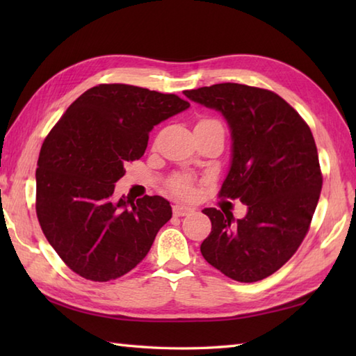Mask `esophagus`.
Wrapping results in <instances>:
<instances>
[{"instance_id":"obj_1","label":"esophagus","mask_w":356,"mask_h":356,"mask_svg":"<svg viewBox=\"0 0 356 356\" xmlns=\"http://www.w3.org/2000/svg\"><path fill=\"white\" fill-rule=\"evenodd\" d=\"M193 213V208L191 207H185V205H174L172 207V214L176 217H182Z\"/></svg>"}]
</instances>
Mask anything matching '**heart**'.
<instances>
[{
    "mask_svg": "<svg viewBox=\"0 0 356 356\" xmlns=\"http://www.w3.org/2000/svg\"><path fill=\"white\" fill-rule=\"evenodd\" d=\"M205 122H216V120H202L199 124H205ZM172 190L176 194L182 195V197H190L193 194V185L186 177H177L172 182Z\"/></svg>",
    "mask_w": 356,
    "mask_h": 356,
    "instance_id": "obj_1",
    "label": "heart"
}]
</instances>
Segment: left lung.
Returning <instances> with one entry per match:
<instances>
[{
    "label": "left lung",
    "instance_id": "1",
    "mask_svg": "<svg viewBox=\"0 0 356 356\" xmlns=\"http://www.w3.org/2000/svg\"><path fill=\"white\" fill-rule=\"evenodd\" d=\"M184 95L225 118L232 143L220 195L248 207L243 218L203 209L211 234L200 252L226 277L259 282L295 254L318 203L323 177L311 128L269 90L223 82Z\"/></svg>",
    "mask_w": 356,
    "mask_h": 356
}]
</instances>
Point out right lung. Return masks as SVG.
Instances as JSON below:
<instances>
[{
	"label": "right lung",
	"instance_id": "add662e5",
	"mask_svg": "<svg viewBox=\"0 0 356 356\" xmlns=\"http://www.w3.org/2000/svg\"><path fill=\"white\" fill-rule=\"evenodd\" d=\"M190 108L176 95L101 84L82 93L45 138L36 216L51 248L78 275L110 282L145 259L172 216L170 202L115 199L125 165L142 157L154 125Z\"/></svg>",
	"mask_w": 356,
	"mask_h": 356
}]
</instances>
